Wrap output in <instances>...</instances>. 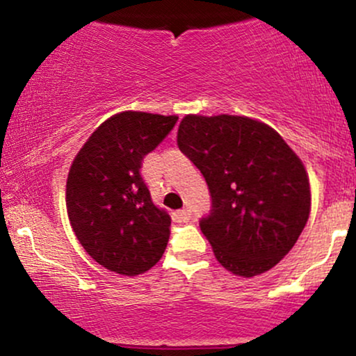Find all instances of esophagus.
Instances as JSON below:
<instances>
[{"mask_svg": "<svg viewBox=\"0 0 356 356\" xmlns=\"http://www.w3.org/2000/svg\"><path fill=\"white\" fill-rule=\"evenodd\" d=\"M177 216L182 220H189L192 218V212H191V209H181V211H177Z\"/></svg>", "mask_w": 356, "mask_h": 356, "instance_id": "34e87169", "label": "esophagus"}]
</instances>
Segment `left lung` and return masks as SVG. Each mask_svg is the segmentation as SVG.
Wrapping results in <instances>:
<instances>
[{"label":"left lung","mask_w":356,"mask_h":356,"mask_svg":"<svg viewBox=\"0 0 356 356\" xmlns=\"http://www.w3.org/2000/svg\"><path fill=\"white\" fill-rule=\"evenodd\" d=\"M177 145L209 187L212 207L199 226L220 266L243 277L275 268L312 211L301 159L269 125L226 113L186 115Z\"/></svg>","instance_id":"obj_1"}]
</instances>
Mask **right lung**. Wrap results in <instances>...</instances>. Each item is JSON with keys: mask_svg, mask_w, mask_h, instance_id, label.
I'll list each match as a JSON object with an SVG mask.
<instances>
[{"mask_svg": "<svg viewBox=\"0 0 356 356\" xmlns=\"http://www.w3.org/2000/svg\"><path fill=\"white\" fill-rule=\"evenodd\" d=\"M177 118L132 110L115 113L72 162L65 197L72 229L97 263L118 275L149 271L167 248L170 216L152 202L140 167Z\"/></svg>", "mask_w": 356, "mask_h": 356, "instance_id": "right-lung-1", "label": "right lung"}]
</instances>
